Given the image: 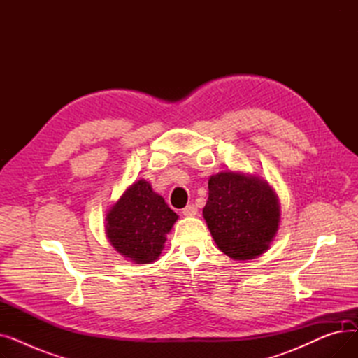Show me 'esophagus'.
<instances>
[{"instance_id": "34e87169", "label": "esophagus", "mask_w": 358, "mask_h": 358, "mask_svg": "<svg viewBox=\"0 0 358 358\" xmlns=\"http://www.w3.org/2000/svg\"><path fill=\"white\" fill-rule=\"evenodd\" d=\"M182 215H184V216H187V217H193V216H196V215H197V208H196L194 204L185 206V208L182 209Z\"/></svg>"}]
</instances>
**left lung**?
Listing matches in <instances>:
<instances>
[{
	"mask_svg": "<svg viewBox=\"0 0 358 358\" xmlns=\"http://www.w3.org/2000/svg\"><path fill=\"white\" fill-rule=\"evenodd\" d=\"M203 217L223 254L247 261L270 248L280 224V203L267 180L229 169L209 178Z\"/></svg>",
	"mask_w": 358,
	"mask_h": 358,
	"instance_id": "8db88e82",
	"label": "left lung"
}]
</instances>
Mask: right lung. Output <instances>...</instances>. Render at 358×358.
I'll return each mask as SVG.
<instances>
[{"label": "right lung", "instance_id": "obj_1", "mask_svg": "<svg viewBox=\"0 0 358 358\" xmlns=\"http://www.w3.org/2000/svg\"><path fill=\"white\" fill-rule=\"evenodd\" d=\"M178 215L141 178L130 184L106 215V234L122 257L135 264L158 259Z\"/></svg>", "mask_w": 358, "mask_h": 358}]
</instances>
